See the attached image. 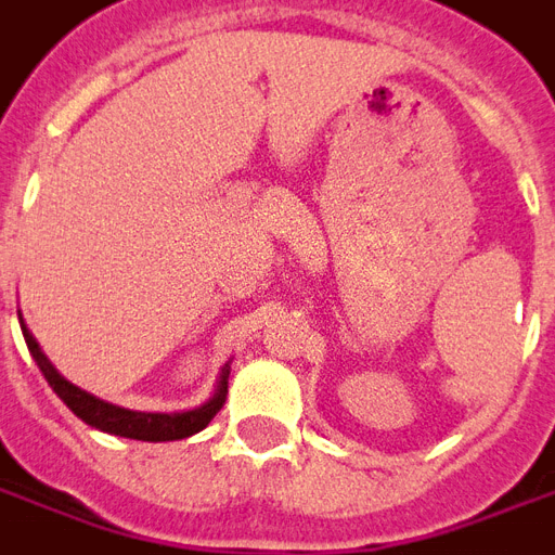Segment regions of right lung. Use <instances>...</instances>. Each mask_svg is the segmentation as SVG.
<instances>
[{
	"mask_svg": "<svg viewBox=\"0 0 555 555\" xmlns=\"http://www.w3.org/2000/svg\"><path fill=\"white\" fill-rule=\"evenodd\" d=\"M20 326H23L25 345L31 350L34 362L42 371V376L49 379V385L54 388L63 402H66L75 416H80L86 425H92L98 431L115 434V437H130V440H147V442H167V440H184V437H193L196 431H202L205 425L217 416V411L225 402V393H229V373L231 364L222 367L217 379V388L210 393L202 405L188 408V411H173V414H162V411H130V408L113 405L101 397H92L89 390L77 388L66 376H60L57 367L49 362V356L42 353L37 338L31 336V330L25 326L23 312H20Z\"/></svg>",
	"mask_w": 555,
	"mask_h": 555,
	"instance_id": "obj_1",
	"label": "right lung"
}]
</instances>
